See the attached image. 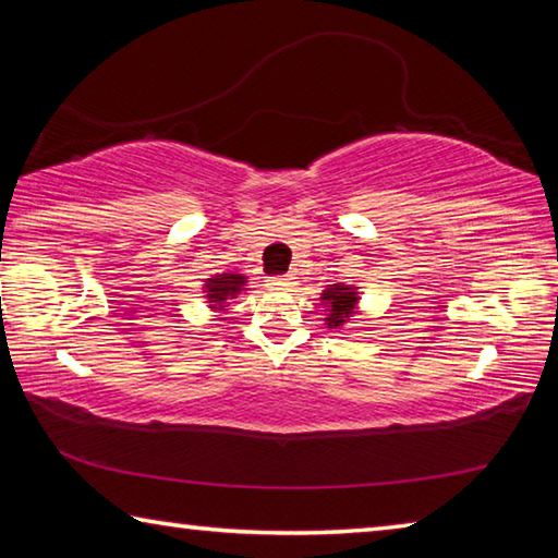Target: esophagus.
<instances>
[{"instance_id":"esophagus-1","label":"esophagus","mask_w":558,"mask_h":558,"mask_svg":"<svg viewBox=\"0 0 558 558\" xmlns=\"http://www.w3.org/2000/svg\"><path fill=\"white\" fill-rule=\"evenodd\" d=\"M270 286L276 288V290H290V288H295V278H292V276H278V278L270 280Z\"/></svg>"}]
</instances>
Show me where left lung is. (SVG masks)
Masks as SVG:
<instances>
[{"label": "left lung", "instance_id": "obj_1", "mask_svg": "<svg viewBox=\"0 0 558 558\" xmlns=\"http://www.w3.org/2000/svg\"><path fill=\"white\" fill-rule=\"evenodd\" d=\"M323 305L327 307L325 325L329 329H342L349 319L359 313V288L354 286H342V282H335L327 290H323Z\"/></svg>", "mask_w": 558, "mask_h": 558}]
</instances>
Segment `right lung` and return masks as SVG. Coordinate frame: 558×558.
Segmentation results:
<instances>
[{"mask_svg": "<svg viewBox=\"0 0 558 558\" xmlns=\"http://www.w3.org/2000/svg\"><path fill=\"white\" fill-rule=\"evenodd\" d=\"M245 276L241 272H221V276H211L204 280V298L209 302L211 310H226V302L241 295L245 290Z\"/></svg>", "mask_w": 558, "mask_h": 558, "instance_id": "add662e5", "label": "right lung"}]
</instances>
